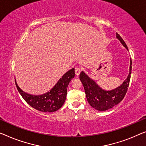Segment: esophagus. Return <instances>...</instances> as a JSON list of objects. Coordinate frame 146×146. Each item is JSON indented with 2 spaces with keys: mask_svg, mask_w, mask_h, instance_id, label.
<instances>
[{
  "mask_svg": "<svg viewBox=\"0 0 146 146\" xmlns=\"http://www.w3.org/2000/svg\"><path fill=\"white\" fill-rule=\"evenodd\" d=\"M80 71H81V69H80V67H76L75 70V75H77V76H79L80 73Z\"/></svg>",
  "mask_w": 146,
  "mask_h": 146,
  "instance_id": "esophagus-1",
  "label": "esophagus"
}]
</instances>
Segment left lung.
Masks as SVG:
<instances>
[{
    "mask_svg": "<svg viewBox=\"0 0 146 146\" xmlns=\"http://www.w3.org/2000/svg\"><path fill=\"white\" fill-rule=\"evenodd\" d=\"M116 37L120 41L123 46L128 50V47L121 36L116 33ZM132 60L130 59L129 74L127 79L120 86L110 90L102 88L94 80L88 77L84 71H81L79 78L83 84L84 91L88 104L98 111H106L114 107L123 100L127 93L129 85L132 70Z\"/></svg>",
    "mask_w": 146,
    "mask_h": 146,
    "instance_id": "1",
    "label": "left lung"
}]
</instances>
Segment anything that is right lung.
Masks as SVG:
<instances>
[{
    "label": "right lung",
    "instance_id": "add662e5",
    "mask_svg": "<svg viewBox=\"0 0 146 146\" xmlns=\"http://www.w3.org/2000/svg\"><path fill=\"white\" fill-rule=\"evenodd\" d=\"M75 77V69L72 68L60 78L50 90L40 95H32L26 93L15 82L17 90L24 100L36 110L42 112H54L64 105L67 96V88L69 82Z\"/></svg>",
    "mask_w": 146,
    "mask_h": 146
}]
</instances>
